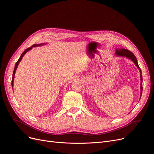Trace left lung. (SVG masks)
Segmentation results:
<instances>
[{"label":"left lung","mask_w":154,"mask_h":154,"mask_svg":"<svg viewBox=\"0 0 154 154\" xmlns=\"http://www.w3.org/2000/svg\"><path fill=\"white\" fill-rule=\"evenodd\" d=\"M116 55L117 56H119V57H127L128 59H131L135 64V66L137 67L140 70V98L142 96V71L141 69H140L138 62H137V60L135 57V56L134 55V54L131 52V51H129L125 48H117L116 51Z\"/></svg>","instance_id":"1"}]
</instances>
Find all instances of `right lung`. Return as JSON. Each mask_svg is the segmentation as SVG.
I'll list each match as a JSON object with an SVG mask.
<instances>
[{
  "label": "right lung",
  "mask_w": 154,
  "mask_h": 154,
  "mask_svg": "<svg viewBox=\"0 0 154 154\" xmlns=\"http://www.w3.org/2000/svg\"><path fill=\"white\" fill-rule=\"evenodd\" d=\"M44 44H34V45H32V47H29V48H26V49L24 51V52L21 54V55H20V58L19 59V60H18V61L16 62V63H15V67H14V72H13V75H12V87H13V86H14V77H15V71H16V69H17V66H18V65H19V63H20V62L21 61V60H22V57H23V55H25L28 51H29L30 50H31L32 48L33 47H37V46H40V45H44Z\"/></svg>",
  "instance_id": "obj_1"
}]
</instances>
